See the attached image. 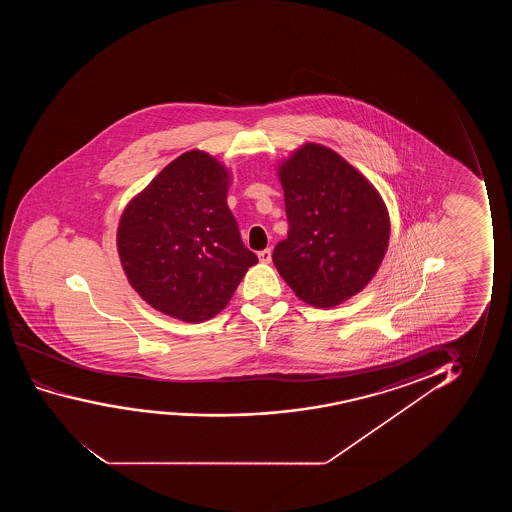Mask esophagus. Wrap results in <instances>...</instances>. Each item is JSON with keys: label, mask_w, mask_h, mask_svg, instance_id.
<instances>
[{"label": "esophagus", "mask_w": 512, "mask_h": 512, "mask_svg": "<svg viewBox=\"0 0 512 512\" xmlns=\"http://www.w3.org/2000/svg\"><path fill=\"white\" fill-rule=\"evenodd\" d=\"M271 250L269 248H266V250H262V252H259V260L260 262H264V264H269L271 262Z\"/></svg>", "instance_id": "obj_1"}]
</instances>
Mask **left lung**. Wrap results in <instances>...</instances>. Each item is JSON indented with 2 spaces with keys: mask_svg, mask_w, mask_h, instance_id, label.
Here are the masks:
<instances>
[{
  "mask_svg": "<svg viewBox=\"0 0 512 512\" xmlns=\"http://www.w3.org/2000/svg\"><path fill=\"white\" fill-rule=\"evenodd\" d=\"M287 239L273 262L295 295L334 308L374 278L390 239V217L378 190L334 150L306 143L278 169Z\"/></svg>",
  "mask_w": 512,
  "mask_h": 512,
  "instance_id": "1",
  "label": "left lung"
}]
</instances>
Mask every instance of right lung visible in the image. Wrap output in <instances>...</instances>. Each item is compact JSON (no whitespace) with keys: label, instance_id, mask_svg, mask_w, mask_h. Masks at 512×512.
I'll return each instance as SVG.
<instances>
[{"label":"right lung","instance_id":"add662e5","mask_svg":"<svg viewBox=\"0 0 512 512\" xmlns=\"http://www.w3.org/2000/svg\"><path fill=\"white\" fill-rule=\"evenodd\" d=\"M229 171L206 152L169 162L120 217L127 280L152 308L183 322L218 315L259 259L227 206Z\"/></svg>","mask_w":512,"mask_h":512}]
</instances>
